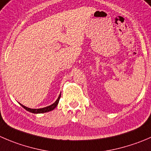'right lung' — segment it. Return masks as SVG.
<instances>
[{
  "mask_svg": "<svg viewBox=\"0 0 151 151\" xmlns=\"http://www.w3.org/2000/svg\"><path fill=\"white\" fill-rule=\"evenodd\" d=\"M60 96H61V94H60L59 97L58 98V99H57V100L55 101V102H54L52 105H49V106H47V107H45V108H39V109H32V108H27V107L24 106V105H21V104H20V105H21L23 108H25L26 111H29V112L31 113H33V114H41V113L49 112V111H52V110H54L55 108H56L57 105H58V102H59L60 99Z\"/></svg>",
  "mask_w": 151,
  "mask_h": 151,
  "instance_id": "1",
  "label": "right lung"
}]
</instances>
